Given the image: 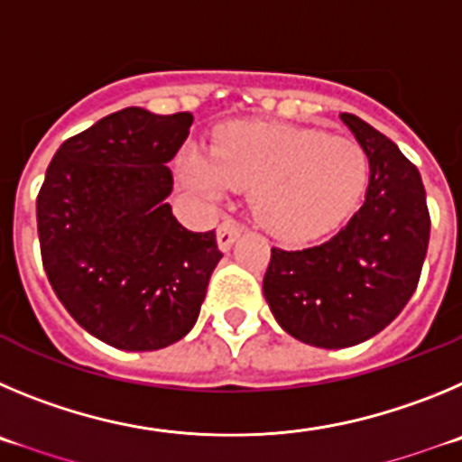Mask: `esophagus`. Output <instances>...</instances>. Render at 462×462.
<instances>
[{"label":"esophagus","mask_w":462,"mask_h":462,"mask_svg":"<svg viewBox=\"0 0 462 462\" xmlns=\"http://www.w3.org/2000/svg\"><path fill=\"white\" fill-rule=\"evenodd\" d=\"M239 235H241L239 223L232 221V218H227V221H223L221 226H218V230H216V244H218V248L226 253V251H230L232 244L239 239Z\"/></svg>","instance_id":"esophagus-1"}]
</instances>
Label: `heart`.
I'll use <instances>...</instances> for the list:
<instances>
[{"label":"heart","instance_id":"obj_1","mask_svg":"<svg viewBox=\"0 0 462 462\" xmlns=\"http://www.w3.org/2000/svg\"><path fill=\"white\" fill-rule=\"evenodd\" d=\"M368 153L356 140L281 124H232L214 156L190 149L184 177L195 190L221 200L248 189L253 216L276 236L313 239L355 209L368 184Z\"/></svg>","mask_w":462,"mask_h":462}]
</instances>
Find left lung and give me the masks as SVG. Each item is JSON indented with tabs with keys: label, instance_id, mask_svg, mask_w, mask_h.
Returning a JSON list of instances; mask_svg holds the SVG:
<instances>
[{
	"label": "left lung",
	"instance_id": "1",
	"mask_svg": "<svg viewBox=\"0 0 462 462\" xmlns=\"http://www.w3.org/2000/svg\"><path fill=\"white\" fill-rule=\"evenodd\" d=\"M340 122L368 153L364 205L319 246L272 248L262 281L281 329L324 350L364 343L401 315L417 290L430 236L419 170L356 115L343 112Z\"/></svg>",
	"mask_w": 462,
	"mask_h": 462
}]
</instances>
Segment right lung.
<instances>
[{
    "instance_id": "right-lung-1",
    "label": "right lung",
    "mask_w": 462,
    "mask_h": 462,
    "mask_svg": "<svg viewBox=\"0 0 462 462\" xmlns=\"http://www.w3.org/2000/svg\"><path fill=\"white\" fill-rule=\"evenodd\" d=\"M190 112L124 107L57 149L36 200L43 267L57 299L94 338L152 352L198 322L223 253L174 218V153Z\"/></svg>"
}]
</instances>
